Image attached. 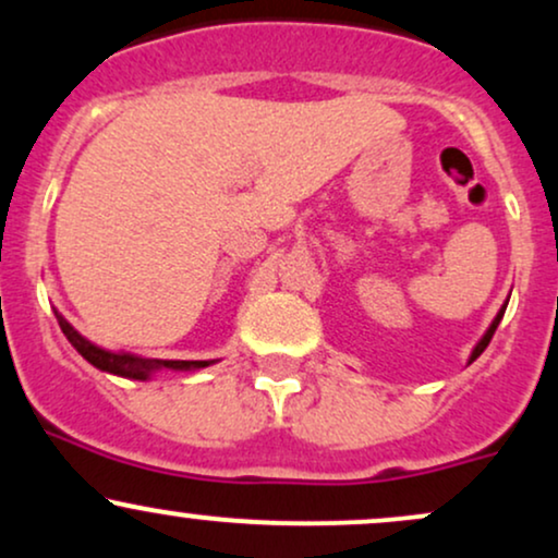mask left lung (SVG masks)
<instances>
[{"instance_id":"left-lung-1","label":"left lung","mask_w":558,"mask_h":558,"mask_svg":"<svg viewBox=\"0 0 558 558\" xmlns=\"http://www.w3.org/2000/svg\"><path fill=\"white\" fill-rule=\"evenodd\" d=\"M504 312H506V306H504V310H501V312H498V315H496V319H493V325H490V328H488V332H485V336H483V341H480V343L475 345V351H472L470 362H475V360H477V356H480V354H483V351H485V345H488V343H490L493 332H496V328H498V323H501Z\"/></svg>"}]
</instances>
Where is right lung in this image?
<instances>
[{"mask_svg":"<svg viewBox=\"0 0 558 558\" xmlns=\"http://www.w3.org/2000/svg\"><path fill=\"white\" fill-rule=\"evenodd\" d=\"M54 315H57V323H60V328H62V332H65L68 341L75 345V351H78L83 360L92 362L94 367L105 369V373L133 377V380H146V377L155 373V369H162V367H170V369H202V367H207V364H213V362L141 360V356H133V354H112V351H105V349H99V345L88 343L86 338H83L81 332L75 330L73 325H70L68 319L60 315V312H54Z\"/></svg>","mask_w":558,"mask_h":558,"instance_id":"1","label":"right lung"}]
</instances>
